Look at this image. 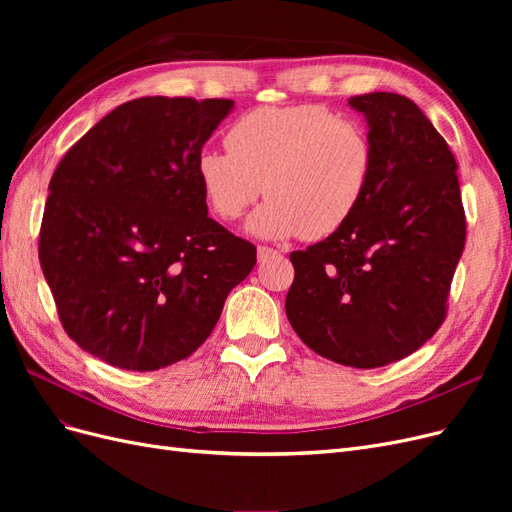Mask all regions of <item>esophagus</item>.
<instances>
[{
    "label": "esophagus",
    "mask_w": 512,
    "mask_h": 512,
    "mask_svg": "<svg viewBox=\"0 0 512 512\" xmlns=\"http://www.w3.org/2000/svg\"><path fill=\"white\" fill-rule=\"evenodd\" d=\"M275 254H277V252L273 250V247H267V245H260V247H258V260H260V262L271 258V256H275Z\"/></svg>",
    "instance_id": "esophagus-1"
}]
</instances>
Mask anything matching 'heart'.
Returning <instances> with one entry per match:
<instances>
[{
	"label": "heart",
	"instance_id": "heart-1",
	"mask_svg": "<svg viewBox=\"0 0 512 512\" xmlns=\"http://www.w3.org/2000/svg\"><path fill=\"white\" fill-rule=\"evenodd\" d=\"M226 147L196 158L200 190L213 215L250 218L258 237H327L359 209L374 170V147L361 123L322 104L260 106L226 132Z\"/></svg>",
	"mask_w": 512,
	"mask_h": 512
}]
</instances>
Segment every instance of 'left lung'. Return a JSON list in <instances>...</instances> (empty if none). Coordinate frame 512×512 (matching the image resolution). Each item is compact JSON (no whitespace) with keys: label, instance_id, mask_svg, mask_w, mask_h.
<instances>
[{"label":"left lung","instance_id":"left-lung-1","mask_svg":"<svg viewBox=\"0 0 512 512\" xmlns=\"http://www.w3.org/2000/svg\"><path fill=\"white\" fill-rule=\"evenodd\" d=\"M348 104L369 123V188L342 228L290 254L286 316L324 359L374 369L442 327L466 213L453 151L421 108L391 91Z\"/></svg>","mask_w":512,"mask_h":512}]
</instances>
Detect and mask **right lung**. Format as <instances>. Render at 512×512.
<instances>
[{
    "mask_svg": "<svg viewBox=\"0 0 512 512\" xmlns=\"http://www.w3.org/2000/svg\"><path fill=\"white\" fill-rule=\"evenodd\" d=\"M232 100L138 98L74 143L49 183L38 256L61 327L128 371L200 348L256 245L207 215L196 158Z\"/></svg>",
    "mask_w": 512,
    "mask_h": 512,
    "instance_id": "1",
    "label": "right lung"
}]
</instances>
